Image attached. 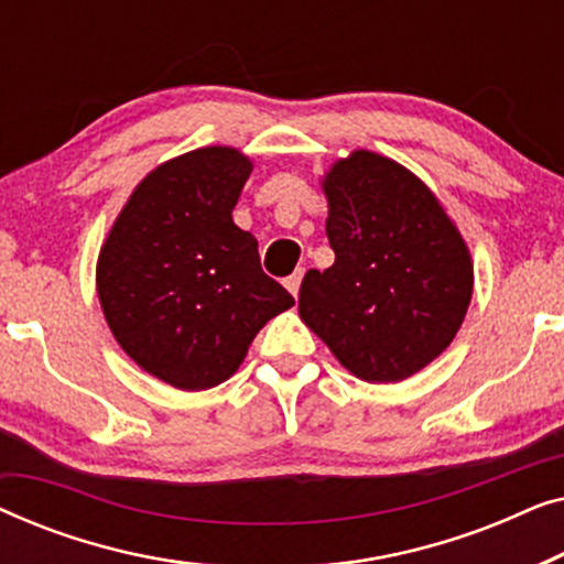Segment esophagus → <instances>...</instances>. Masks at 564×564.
I'll return each mask as SVG.
<instances>
[{"instance_id": "obj_1", "label": "esophagus", "mask_w": 564, "mask_h": 564, "mask_svg": "<svg viewBox=\"0 0 564 564\" xmlns=\"http://www.w3.org/2000/svg\"><path fill=\"white\" fill-rule=\"evenodd\" d=\"M300 282H303V269H297L295 274H290L288 280H284V288L290 290V295H292V297H297V292H300Z\"/></svg>"}]
</instances>
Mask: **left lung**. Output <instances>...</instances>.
<instances>
[{
	"instance_id": "obj_1",
	"label": "left lung",
	"mask_w": 564,
	"mask_h": 564,
	"mask_svg": "<svg viewBox=\"0 0 564 564\" xmlns=\"http://www.w3.org/2000/svg\"><path fill=\"white\" fill-rule=\"evenodd\" d=\"M336 261L311 269L297 313L354 377L400 382L454 341L473 257L434 192L398 161L357 149L321 180Z\"/></svg>"
}]
</instances>
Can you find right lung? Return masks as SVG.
<instances>
[{
    "label": "right lung",
    "mask_w": 564,
    "mask_h": 564,
    "mask_svg": "<svg viewBox=\"0 0 564 564\" xmlns=\"http://www.w3.org/2000/svg\"><path fill=\"white\" fill-rule=\"evenodd\" d=\"M251 159L205 145L159 164L122 205L97 259V295L120 349L176 390L241 367L267 321L295 305L234 223Z\"/></svg>",
    "instance_id": "add662e5"
}]
</instances>
